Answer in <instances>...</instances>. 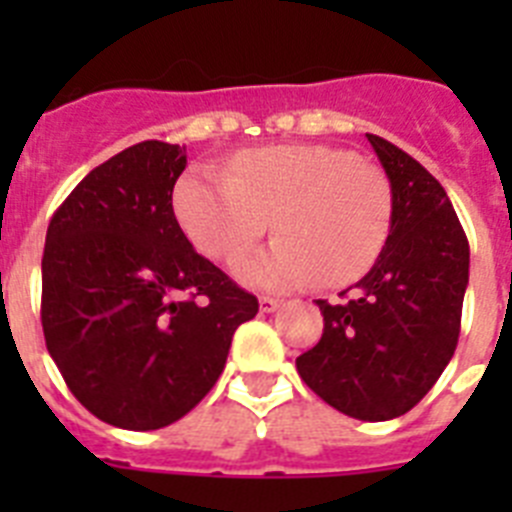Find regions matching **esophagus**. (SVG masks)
Here are the masks:
<instances>
[{"label":"esophagus","mask_w":512,"mask_h":512,"mask_svg":"<svg viewBox=\"0 0 512 512\" xmlns=\"http://www.w3.org/2000/svg\"><path fill=\"white\" fill-rule=\"evenodd\" d=\"M279 305H282V300H277V297H261L259 300L261 312H274L279 310Z\"/></svg>","instance_id":"obj_1"}]
</instances>
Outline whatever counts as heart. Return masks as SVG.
<instances>
[{
  "mask_svg": "<svg viewBox=\"0 0 512 512\" xmlns=\"http://www.w3.org/2000/svg\"><path fill=\"white\" fill-rule=\"evenodd\" d=\"M176 220L215 261L259 241L269 217L279 238L235 264L248 284L336 287L361 277L382 251L392 220L390 184L351 151L323 143L243 151L230 169L194 166L176 182Z\"/></svg>",
  "mask_w": 512,
  "mask_h": 512,
  "instance_id": "obj_1",
  "label": "heart"
}]
</instances>
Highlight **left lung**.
I'll return each mask as SVG.
<instances>
[{"instance_id":"left-lung-1","label":"left lung","mask_w":512,"mask_h":512,"mask_svg":"<svg viewBox=\"0 0 512 512\" xmlns=\"http://www.w3.org/2000/svg\"><path fill=\"white\" fill-rule=\"evenodd\" d=\"M366 138L390 179V235L356 287L318 300L323 338L297 356V372L330 408L377 423L415 408L454 356L469 243L436 176L390 140Z\"/></svg>"}]
</instances>
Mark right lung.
Instances as JSON below:
<instances>
[{
	"instance_id": "obj_1",
	"label": "right lung",
	"mask_w": 512,
	"mask_h": 512,
	"mask_svg": "<svg viewBox=\"0 0 512 512\" xmlns=\"http://www.w3.org/2000/svg\"><path fill=\"white\" fill-rule=\"evenodd\" d=\"M184 151L125 148L76 184L45 235L48 354L89 413L128 431L184 418L223 374L235 328L259 312L176 223Z\"/></svg>"
}]
</instances>
